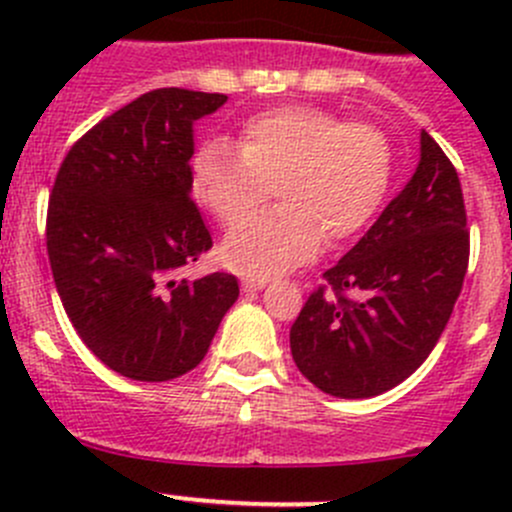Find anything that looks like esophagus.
Returning <instances> with one entry per match:
<instances>
[{
  "label": "esophagus",
  "instance_id": "esophagus-1",
  "mask_svg": "<svg viewBox=\"0 0 512 512\" xmlns=\"http://www.w3.org/2000/svg\"><path fill=\"white\" fill-rule=\"evenodd\" d=\"M267 285V277H247V280H242V287L245 289H262Z\"/></svg>",
  "mask_w": 512,
  "mask_h": 512
}]
</instances>
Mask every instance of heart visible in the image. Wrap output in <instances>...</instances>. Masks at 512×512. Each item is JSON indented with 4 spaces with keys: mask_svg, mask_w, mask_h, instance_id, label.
<instances>
[{
    "mask_svg": "<svg viewBox=\"0 0 512 512\" xmlns=\"http://www.w3.org/2000/svg\"><path fill=\"white\" fill-rule=\"evenodd\" d=\"M394 173L391 143L371 123L317 106H280L247 118L237 148L210 138L190 160V190L232 225L269 197L283 205L232 227L223 240L227 267L272 277L312 260L364 230L384 203Z\"/></svg>",
    "mask_w": 512,
    "mask_h": 512,
    "instance_id": "1",
    "label": "heart"
}]
</instances>
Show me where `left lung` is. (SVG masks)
Masks as SVG:
<instances>
[{
	"instance_id": "1",
	"label": "left lung",
	"mask_w": 512,
	"mask_h": 512,
	"mask_svg": "<svg viewBox=\"0 0 512 512\" xmlns=\"http://www.w3.org/2000/svg\"><path fill=\"white\" fill-rule=\"evenodd\" d=\"M468 252L461 180L421 131L414 178L324 272V285L294 319L289 347L297 369L339 399H369L409 379L451 319Z\"/></svg>"
}]
</instances>
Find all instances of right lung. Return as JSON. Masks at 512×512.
I'll return each mask as SVG.
<instances>
[{"label": "right lung", "mask_w": 512, "mask_h": 512, "mask_svg": "<svg viewBox=\"0 0 512 512\" xmlns=\"http://www.w3.org/2000/svg\"><path fill=\"white\" fill-rule=\"evenodd\" d=\"M225 94L156 89L71 146L46 213L56 292L108 369L170 381L208 354L240 287L227 272L178 280L213 247L190 198L193 123Z\"/></svg>", "instance_id": "right-lung-1"}]
</instances>
